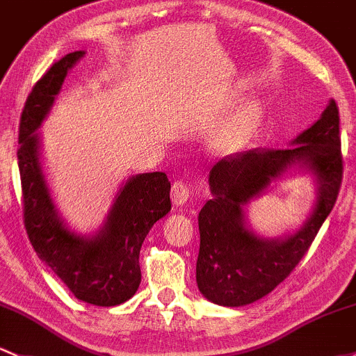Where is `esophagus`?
<instances>
[{"label":"esophagus","mask_w":356,"mask_h":356,"mask_svg":"<svg viewBox=\"0 0 356 356\" xmlns=\"http://www.w3.org/2000/svg\"><path fill=\"white\" fill-rule=\"evenodd\" d=\"M171 197H173L175 205L181 207V205H185L192 198V186L186 185L183 179H178L171 186Z\"/></svg>","instance_id":"esophagus-1"}]
</instances>
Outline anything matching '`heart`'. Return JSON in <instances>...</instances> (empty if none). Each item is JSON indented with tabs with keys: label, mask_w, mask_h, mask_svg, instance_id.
<instances>
[{
	"label": "heart",
	"mask_w": 356,
	"mask_h": 356,
	"mask_svg": "<svg viewBox=\"0 0 356 356\" xmlns=\"http://www.w3.org/2000/svg\"><path fill=\"white\" fill-rule=\"evenodd\" d=\"M261 117L263 110L259 103L253 100L243 103L210 132V147L220 154L238 152L253 137L259 122H261Z\"/></svg>",
	"instance_id": "heart-1"
}]
</instances>
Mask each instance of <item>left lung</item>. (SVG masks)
<instances>
[{
  "label": "left lung",
  "instance_id": "1",
  "mask_svg": "<svg viewBox=\"0 0 356 356\" xmlns=\"http://www.w3.org/2000/svg\"><path fill=\"white\" fill-rule=\"evenodd\" d=\"M290 144L284 149L236 152L210 170L212 198L198 213L197 285L213 304L239 307L270 293L304 258L334 207L343 178L336 102L330 100L319 120ZM292 167L315 177V209L293 235L282 240L258 236L247 227L243 209Z\"/></svg>",
  "mask_w": 356,
  "mask_h": 356
}]
</instances>
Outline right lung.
<instances>
[{"label": "right lung", "mask_w": 356, "mask_h": 356, "mask_svg": "<svg viewBox=\"0 0 356 356\" xmlns=\"http://www.w3.org/2000/svg\"><path fill=\"white\" fill-rule=\"evenodd\" d=\"M83 56L85 51H76L52 64L26 98L17 152L24 219L35 253L72 296L86 304L112 307L131 299L139 289L140 246L152 225L171 210V183L161 171L129 178L115 195L105 222L91 236L78 234L64 224L42 171L37 129L51 112L67 71Z\"/></svg>", "instance_id": "obj_1"}]
</instances>
